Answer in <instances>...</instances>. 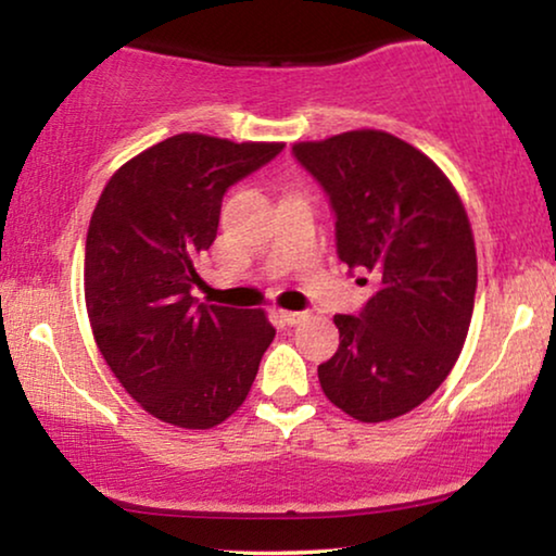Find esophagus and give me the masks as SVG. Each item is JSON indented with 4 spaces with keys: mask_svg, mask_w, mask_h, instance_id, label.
Segmentation results:
<instances>
[{
    "mask_svg": "<svg viewBox=\"0 0 556 556\" xmlns=\"http://www.w3.org/2000/svg\"><path fill=\"white\" fill-rule=\"evenodd\" d=\"M280 318H283L288 326H299V324L306 321L308 316L303 314V311H280Z\"/></svg>",
    "mask_w": 556,
    "mask_h": 556,
    "instance_id": "1",
    "label": "esophagus"
}]
</instances>
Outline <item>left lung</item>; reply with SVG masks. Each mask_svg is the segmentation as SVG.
I'll return each instance as SVG.
<instances>
[{"label": "left lung", "instance_id": "left-lung-1", "mask_svg": "<svg viewBox=\"0 0 556 556\" xmlns=\"http://www.w3.org/2000/svg\"><path fill=\"white\" fill-rule=\"evenodd\" d=\"M293 154L329 194L339 257L377 280L359 316H333L339 349L318 382L354 420H394L445 382L466 344L478 283L468 212L430 156L377 128Z\"/></svg>", "mask_w": 556, "mask_h": 556}]
</instances>
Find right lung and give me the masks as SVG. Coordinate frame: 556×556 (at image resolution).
<instances>
[{
  "mask_svg": "<svg viewBox=\"0 0 556 556\" xmlns=\"http://www.w3.org/2000/svg\"><path fill=\"white\" fill-rule=\"evenodd\" d=\"M283 147L177 134L118 166L90 217L83 286L93 339L121 387L174 428L225 422L276 337L263 308L197 303L192 286L227 187Z\"/></svg>",
  "mask_w": 556,
  "mask_h": 556,
  "instance_id": "obj_1",
  "label": "right lung"
}]
</instances>
